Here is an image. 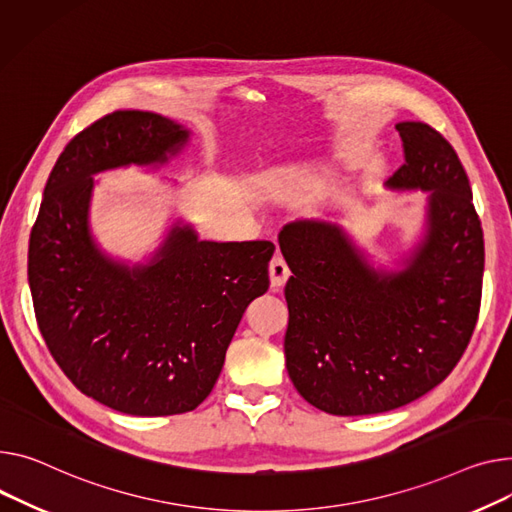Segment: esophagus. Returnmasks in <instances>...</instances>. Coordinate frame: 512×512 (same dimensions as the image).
<instances>
[{
    "label": "esophagus",
    "mask_w": 512,
    "mask_h": 512,
    "mask_svg": "<svg viewBox=\"0 0 512 512\" xmlns=\"http://www.w3.org/2000/svg\"><path fill=\"white\" fill-rule=\"evenodd\" d=\"M288 278H290V269H288V265H286L284 257H282V255H276L274 259H271V263H269V280H271V288H274V290L282 288V286L286 284V280H288Z\"/></svg>",
    "instance_id": "obj_1"
}]
</instances>
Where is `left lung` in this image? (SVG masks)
I'll use <instances>...</instances> for the list:
<instances>
[{"mask_svg": "<svg viewBox=\"0 0 512 512\" xmlns=\"http://www.w3.org/2000/svg\"><path fill=\"white\" fill-rule=\"evenodd\" d=\"M405 164L385 183L426 193L410 253L374 265L333 222L296 220L278 241L286 284V368L296 391L333 416L410 403L449 377L480 313L484 232L465 168L438 131L395 125Z\"/></svg>", "mask_w": 512, "mask_h": 512, "instance_id": "obj_1", "label": "left lung"}]
</instances>
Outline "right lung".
I'll return each mask as SVG.
<instances>
[{"mask_svg": "<svg viewBox=\"0 0 512 512\" xmlns=\"http://www.w3.org/2000/svg\"><path fill=\"white\" fill-rule=\"evenodd\" d=\"M189 138L185 125L150 111L98 119L59 154L30 232L28 284L51 356L84 395L129 416L195 410L247 306L269 288V241H201L177 220L146 263L96 243L94 175L162 166Z\"/></svg>", "mask_w": 512, "mask_h": 512, "instance_id": "1", "label": "right lung"}]
</instances>
